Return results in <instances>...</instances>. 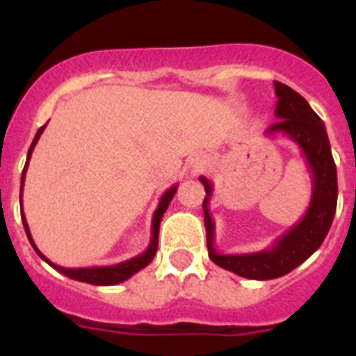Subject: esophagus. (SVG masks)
Returning a JSON list of instances; mask_svg holds the SVG:
<instances>
[{"mask_svg": "<svg viewBox=\"0 0 356 356\" xmlns=\"http://www.w3.org/2000/svg\"><path fill=\"white\" fill-rule=\"evenodd\" d=\"M200 166H201V156H192V159H190V168H192V170H197Z\"/></svg>", "mask_w": 356, "mask_h": 356, "instance_id": "esophagus-1", "label": "esophagus"}]
</instances>
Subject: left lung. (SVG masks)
Instances as JSON below:
<instances>
[{
    "instance_id": "1",
    "label": "left lung",
    "mask_w": 356,
    "mask_h": 356,
    "mask_svg": "<svg viewBox=\"0 0 356 356\" xmlns=\"http://www.w3.org/2000/svg\"><path fill=\"white\" fill-rule=\"evenodd\" d=\"M273 86L277 96L275 118L279 122L270 125L266 134H282L296 142L309 164L312 173V194L305 216L288 229L286 233L277 238L275 243L268 249L254 253H220L214 245V220L209 211V201L214 186L207 177H200L207 192L203 200V212L209 257L223 270L254 281H268L286 275L299 264H303L316 249H320L321 242L325 240L331 229L338 200L337 166L325 125L298 92L279 81H275Z\"/></svg>"
}]
</instances>
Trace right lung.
I'll list each match as a JSON object with an SVG mask.
<instances>
[{"instance_id":"1","label":"right lung","mask_w":356,"mask_h":356,"mask_svg":"<svg viewBox=\"0 0 356 356\" xmlns=\"http://www.w3.org/2000/svg\"><path fill=\"white\" fill-rule=\"evenodd\" d=\"M44 129L46 125H42L38 129V133L35 134V140H33V144L29 147V153H27V161H25V168L24 172H22V188L24 190V183H25V172H27V166H29V161H31V153L35 149L36 142L40 138V134L44 133ZM177 192V184H173L172 188H168L164 194H162L161 201H159V207H156L155 214H153V220H151V240H149V245L145 249L144 253L136 254L133 259L125 260V262H120V264H114V266H97V268H63V266H57L53 264L51 260L44 257V254L38 251V248L35 245L33 242V236H31V231H29V225H27V220L24 216V211H22V222H24V229H25V234L29 238L31 245L35 248V251L38 253L42 260H46L47 264L55 268L57 271H60L63 275L70 277V279H74V281H81V282H88V284H96V286H113V284H120V282L127 281L129 277H133L136 271H140L142 268L149 264L153 257L156 253V248H159V227H161V220L164 216V212H166L168 205H170V201L173 200V195Z\"/></svg>"}]
</instances>
